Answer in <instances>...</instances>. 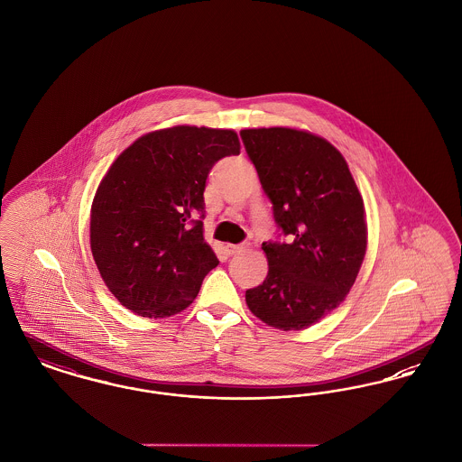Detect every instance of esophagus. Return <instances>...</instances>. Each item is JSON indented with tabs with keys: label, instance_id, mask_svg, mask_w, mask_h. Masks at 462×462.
<instances>
[{
	"label": "esophagus",
	"instance_id": "1",
	"mask_svg": "<svg viewBox=\"0 0 462 462\" xmlns=\"http://www.w3.org/2000/svg\"><path fill=\"white\" fill-rule=\"evenodd\" d=\"M248 248V243H242V245H226V252L229 254V255H236V254H240L243 250H246Z\"/></svg>",
	"mask_w": 462,
	"mask_h": 462
}]
</instances>
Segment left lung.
Masks as SVG:
<instances>
[{"label":"left lung","mask_w":462,"mask_h":462,"mask_svg":"<svg viewBox=\"0 0 462 462\" xmlns=\"http://www.w3.org/2000/svg\"><path fill=\"white\" fill-rule=\"evenodd\" d=\"M243 144L289 242H264L266 280L245 293L269 327L302 330L349 293L366 250L364 198L344 156L295 128L242 130Z\"/></svg>","instance_id":"obj_1"}]
</instances>
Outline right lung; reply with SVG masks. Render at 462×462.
Masks as SVG:
<instances>
[{"label":"right lung","instance_id":"right-lung-1","mask_svg":"<svg viewBox=\"0 0 462 462\" xmlns=\"http://www.w3.org/2000/svg\"><path fill=\"white\" fill-rule=\"evenodd\" d=\"M240 154L235 130L179 125L137 139L98 184L90 246L123 306L167 318L186 310L219 264L203 238V191L212 167Z\"/></svg>","mask_w":462,"mask_h":462}]
</instances>
